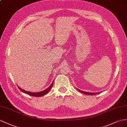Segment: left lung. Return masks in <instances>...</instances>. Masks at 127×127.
I'll use <instances>...</instances> for the list:
<instances>
[{
	"label": "left lung",
	"instance_id": "8db88e82",
	"mask_svg": "<svg viewBox=\"0 0 127 127\" xmlns=\"http://www.w3.org/2000/svg\"><path fill=\"white\" fill-rule=\"evenodd\" d=\"M77 90L79 92L85 94V95H97V94H99L101 92H96V93H91V92H87L83 91H81V90L78 89H77Z\"/></svg>",
	"mask_w": 127,
	"mask_h": 127
}]
</instances>
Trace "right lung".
<instances>
[{
	"label": "right lung",
	"instance_id": "right-lung-1",
	"mask_svg": "<svg viewBox=\"0 0 127 127\" xmlns=\"http://www.w3.org/2000/svg\"><path fill=\"white\" fill-rule=\"evenodd\" d=\"M54 80H53V83H51V84L50 85V86L49 87H48L47 89L44 90V91H43L39 92H32L27 91H25V90H24L23 89H21L20 87H19V86H18V87L19 89L22 92L25 93L26 94H27V95H31V96H36V97H40V96H43V95H46V94H47L49 92V91L51 90V89L52 88V87H53V84H54Z\"/></svg>",
	"mask_w": 127,
	"mask_h": 127
}]
</instances>
